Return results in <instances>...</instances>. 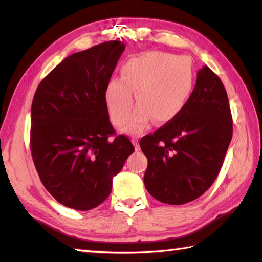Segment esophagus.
<instances>
[{
	"mask_svg": "<svg viewBox=\"0 0 262 262\" xmlns=\"http://www.w3.org/2000/svg\"><path fill=\"white\" fill-rule=\"evenodd\" d=\"M132 143L134 144L136 150H140V144H139V139L137 137H132Z\"/></svg>",
	"mask_w": 262,
	"mask_h": 262,
	"instance_id": "esophagus-1",
	"label": "esophagus"
}]
</instances>
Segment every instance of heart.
Returning a JSON list of instances; mask_svg holds the SVG:
<instances>
[{
	"instance_id": "b5f03b06",
	"label": "heart",
	"mask_w": 262,
	"mask_h": 262,
	"mask_svg": "<svg viewBox=\"0 0 262 262\" xmlns=\"http://www.w3.org/2000/svg\"><path fill=\"white\" fill-rule=\"evenodd\" d=\"M122 79L113 78L105 88V103L115 126L130 115L133 94L137 104L127 132L139 134L149 121L163 125L173 120L187 104L194 84L193 68L187 57L151 52L134 57L122 68Z\"/></svg>"
}]
</instances>
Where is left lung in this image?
<instances>
[{"label":"left lung","mask_w":262,"mask_h":262,"mask_svg":"<svg viewBox=\"0 0 262 262\" xmlns=\"http://www.w3.org/2000/svg\"><path fill=\"white\" fill-rule=\"evenodd\" d=\"M232 139V117L223 83L205 66L187 104L173 120L140 141L148 158L144 186L163 203L185 205L219 176Z\"/></svg>","instance_id":"1"}]
</instances>
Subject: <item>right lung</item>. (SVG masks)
I'll return each instance as SVG.
<instances>
[{"label":"right lung","instance_id":"add662e5","mask_svg":"<svg viewBox=\"0 0 262 262\" xmlns=\"http://www.w3.org/2000/svg\"><path fill=\"white\" fill-rule=\"evenodd\" d=\"M119 40L77 52L42 79L31 107V154L42 185L61 205L90 210L108 198L113 177L134 152L115 135L105 88L125 51Z\"/></svg>","mask_w":262,"mask_h":262}]
</instances>
